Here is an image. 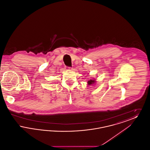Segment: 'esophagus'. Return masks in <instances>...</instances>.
<instances>
[{"instance_id":"1","label":"esophagus","mask_w":150,"mask_h":150,"mask_svg":"<svg viewBox=\"0 0 150 150\" xmlns=\"http://www.w3.org/2000/svg\"><path fill=\"white\" fill-rule=\"evenodd\" d=\"M68 69H69V70H72L71 67H68Z\"/></svg>"}]
</instances>
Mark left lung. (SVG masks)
<instances>
[{"mask_svg": "<svg viewBox=\"0 0 150 150\" xmlns=\"http://www.w3.org/2000/svg\"><path fill=\"white\" fill-rule=\"evenodd\" d=\"M94 82H95V81L93 80H92V79L90 80H89V81H88L89 85H91V84H93Z\"/></svg>", "mask_w": 150, "mask_h": 150, "instance_id": "1", "label": "left lung"}]
</instances>
